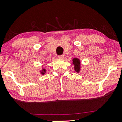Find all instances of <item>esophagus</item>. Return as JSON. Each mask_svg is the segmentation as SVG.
<instances>
[{
	"label": "esophagus",
	"instance_id": "obj_1",
	"mask_svg": "<svg viewBox=\"0 0 122 122\" xmlns=\"http://www.w3.org/2000/svg\"><path fill=\"white\" fill-rule=\"evenodd\" d=\"M58 57L60 58V59L62 60V59H64V55H60V56H58Z\"/></svg>",
	"mask_w": 122,
	"mask_h": 122
}]
</instances>
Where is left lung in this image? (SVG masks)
<instances>
[{
  "mask_svg": "<svg viewBox=\"0 0 122 122\" xmlns=\"http://www.w3.org/2000/svg\"><path fill=\"white\" fill-rule=\"evenodd\" d=\"M73 64H74L75 70L76 72H79L80 71V61L79 58H73Z\"/></svg>",
  "mask_w": 122,
  "mask_h": 122,
  "instance_id": "1",
  "label": "left lung"
}]
</instances>
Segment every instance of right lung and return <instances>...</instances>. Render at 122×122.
<instances>
[{
  "label": "right lung",
  "instance_id": "obj_1",
  "mask_svg": "<svg viewBox=\"0 0 122 122\" xmlns=\"http://www.w3.org/2000/svg\"><path fill=\"white\" fill-rule=\"evenodd\" d=\"M45 72H46V69H43L42 70L41 72V73L42 75H44V74L45 73Z\"/></svg>",
  "mask_w": 122,
  "mask_h": 122
}]
</instances>
